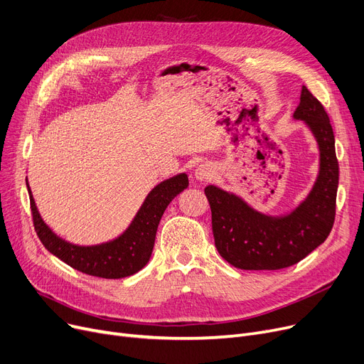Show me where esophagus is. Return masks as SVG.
<instances>
[{
  "label": "esophagus",
  "mask_w": 364,
  "mask_h": 364,
  "mask_svg": "<svg viewBox=\"0 0 364 364\" xmlns=\"http://www.w3.org/2000/svg\"><path fill=\"white\" fill-rule=\"evenodd\" d=\"M212 175V166L209 163H201L194 170V178L197 181H205L209 179Z\"/></svg>",
  "instance_id": "1"
}]
</instances>
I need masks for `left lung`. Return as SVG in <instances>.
<instances>
[{"instance_id":"1","label":"left lung","mask_w":364,"mask_h":364,"mask_svg":"<svg viewBox=\"0 0 364 364\" xmlns=\"http://www.w3.org/2000/svg\"><path fill=\"white\" fill-rule=\"evenodd\" d=\"M293 119L302 121L317 142L318 173L308 196L290 212L268 215L232 191L216 185L204 188L216 249L235 268L259 271L295 265L324 243L333 227L339 181L335 136L323 105L305 85Z\"/></svg>"}]
</instances>
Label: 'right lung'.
I'll list each match as a JSON object with an SVG mask.
<instances>
[{
  "mask_svg": "<svg viewBox=\"0 0 364 364\" xmlns=\"http://www.w3.org/2000/svg\"><path fill=\"white\" fill-rule=\"evenodd\" d=\"M188 183L186 173L164 179L151 189L123 232L105 243L81 246L63 240L43 220L26 178L33 227L44 247L74 269L102 279H124L148 264L161 216Z\"/></svg>",
  "mask_w": 364,
  "mask_h": 364,
  "instance_id": "add662e5",
  "label": "right lung"
}]
</instances>
